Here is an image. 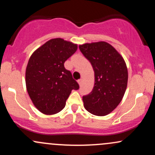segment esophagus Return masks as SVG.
Returning a JSON list of instances; mask_svg holds the SVG:
<instances>
[{"label": "esophagus", "mask_w": 155, "mask_h": 155, "mask_svg": "<svg viewBox=\"0 0 155 155\" xmlns=\"http://www.w3.org/2000/svg\"><path fill=\"white\" fill-rule=\"evenodd\" d=\"M78 83H79V84L80 85V86H81V84H82V79H80L78 80Z\"/></svg>", "instance_id": "1"}]
</instances>
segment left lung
<instances>
[{
    "label": "left lung",
    "instance_id": "1",
    "mask_svg": "<svg viewBox=\"0 0 155 155\" xmlns=\"http://www.w3.org/2000/svg\"><path fill=\"white\" fill-rule=\"evenodd\" d=\"M95 72L92 92L82 97L86 110L96 116H105L122 101L127 84L128 74L122 57L104 41L79 46Z\"/></svg>",
    "mask_w": 155,
    "mask_h": 155
}]
</instances>
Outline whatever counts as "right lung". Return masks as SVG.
I'll return each instance as SVG.
<instances>
[{"instance_id":"1","label":"right lung","mask_w":155,"mask_h":155,"mask_svg":"<svg viewBox=\"0 0 155 155\" xmlns=\"http://www.w3.org/2000/svg\"><path fill=\"white\" fill-rule=\"evenodd\" d=\"M77 50V45L62 38L48 41L35 50L28 61L25 82L33 104L45 114L63 110L73 90L79 85L64 63Z\"/></svg>"}]
</instances>
